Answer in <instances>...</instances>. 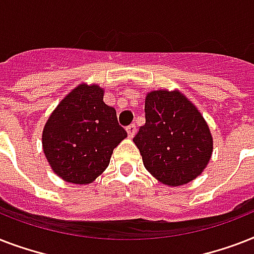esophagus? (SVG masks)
<instances>
[{
  "mask_svg": "<svg viewBox=\"0 0 254 254\" xmlns=\"http://www.w3.org/2000/svg\"><path fill=\"white\" fill-rule=\"evenodd\" d=\"M135 130H137V127H135V125L134 124H130V125H129V127H127V135H129V137H133V135L135 134Z\"/></svg>",
  "mask_w": 254,
  "mask_h": 254,
  "instance_id": "34e87169",
  "label": "esophagus"
}]
</instances>
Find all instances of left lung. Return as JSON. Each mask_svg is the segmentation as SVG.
<instances>
[{
  "mask_svg": "<svg viewBox=\"0 0 254 254\" xmlns=\"http://www.w3.org/2000/svg\"><path fill=\"white\" fill-rule=\"evenodd\" d=\"M145 119L133 138L145 169L171 187L199 177L211 159L213 141L197 108L179 91H151Z\"/></svg>",
  "mask_w": 254,
  "mask_h": 254,
  "instance_id": "obj_1",
  "label": "left lung"
}]
</instances>
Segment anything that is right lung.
Masks as SVG:
<instances>
[{
  "label": "right lung",
  "instance_id": "obj_1",
  "mask_svg": "<svg viewBox=\"0 0 254 254\" xmlns=\"http://www.w3.org/2000/svg\"><path fill=\"white\" fill-rule=\"evenodd\" d=\"M97 84H79L47 120L42 146L50 166L63 181L88 185L108 167L112 153L127 133L115 108L104 103Z\"/></svg>",
  "mask_w": 254,
  "mask_h": 254
}]
</instances>
